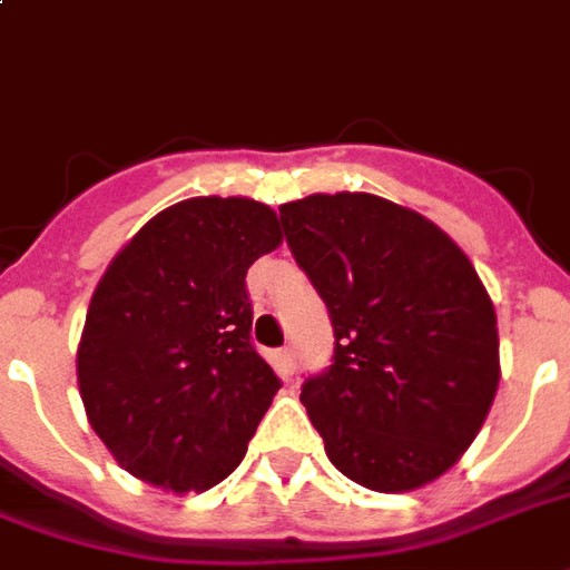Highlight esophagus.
Listing matches in <instances>:
<instances>
[{"mask_svg": "<svg viewBox=\"0 0 570 570\" xmlns=\"http://www.w3.org/2000/svg\"><path fill=\"white\" fill-rule=\"evenodd\" d=\"M274 365H277V371H281L284 377H293V371H296V350L293 347L274 350Z\"/></svg>", "mask_w": 570, "mask_h": 570, "instance_id": "1", "label": "esophagus"}]
</instances>
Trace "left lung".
Wrapping results in <instances>:
<instances>
[{
  "label": "left lung",
  "instance_id": "obj_1",
  "mask_svg": "<svg viewBox=\"0 0 570 570\" xmlns=\"http://www.w3.org/2000/svg\"><path fill=\"white\" fill-rule=\"evenodd\" d=\"M298 268L326 302L332 365L302 404L341 474L407 492L453 468L499 390L495 307L450 235L368 193L281 205Z\"/></svg>",
  "mask_w": 570,
  "mask_h": 570
}]
</instances>
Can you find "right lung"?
Segmentation results:
<instances>
[{
  "label": "right lung",
  "mask_w": 570,
  "mask_h": 570,
  "mask_svg": "<svg viewBox=\"0 0 570 570\" xmlns=\"http://www.w3.org/2000/svg\"><path fill=\"white\" fill-rule=\"evenodd\" d=\"M281 244L274 210L199 196L147 220L92 293L78 386L114 459L171 492L217 487L281 377L253 347L247 268Z\"/></svg>",
  "instance_id": "add662e5"
}]
</instances>
